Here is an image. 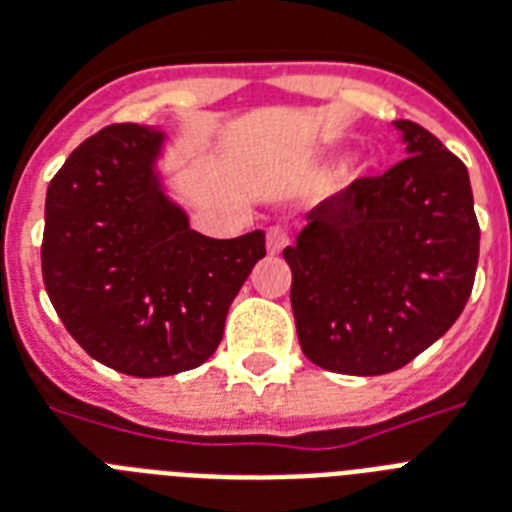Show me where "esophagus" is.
<instances>
[{
    "mask_svg": "<svg viewBox=\"0 0 512 512\" xmlns=\"http://www.w3.org/2000/svg\"><path fill=\"white\" fill-rule=\"evenodd\" d=\"M287 243H290V235H287L285 227H269V230H266V248H269L272 256L285 251Z\"/></svg>",
    "mask_w": 512,
    "mask_h": 512,
    "instance_id": "obj_1",
    "label": "esophagus"
}]
</instances>
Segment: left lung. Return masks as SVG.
Returning a JSON list of instances; mask_svg holds the SVG:
<instances>
[{
  "label": "left lung",
  "instance_id": "1",
  "mask_svg": "<svg viewBox=\"0 0 512 512\" xmlns=\"http://www.w3.org/2000/svg\"><path fill=\"white\" fill-rule=\"evenodd\" d=\"M395 128L403 162L308 211L282 251L301 350L337 374L403 369L453 327L474 287L479 222L466 164L416 122Z\"/></svg>",
  "mask_w": 512,
  "mask_h": 512
}]
</instances>
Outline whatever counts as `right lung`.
Here are the masks:
<instances>
[{
    "label": "right lung",
    "instance_id": "add662e5",
    "mask_svg": "<svg viewBox=\"0 0 512 512\" xmlns=\"http://www.w3.org/2000/svg\"><path fill=\"white\" fill-rule=\"evenodd\" d=\"M167 133L109 125L46 190L41 272L80 348L130 377H172L217 350L230 303L264 259V230L206 238L167 193Z\"/></svg>",
    "mask_w": 512,
    "mask_h": 512
}]
</instances>
